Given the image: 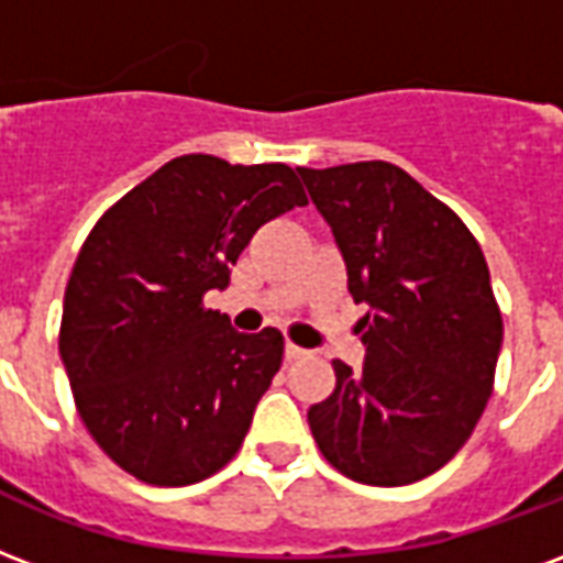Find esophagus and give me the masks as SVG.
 Masks as SVG:
<instances>
[{"label":"esophagus","instance_id":"1","mask_svg":"<svg viewBox=\"0 0 563 563\" xmlns=\"http://www.w3.org/2000/svg\"><path fill=\"white\" fill-rule=\"evenodd\" d=\"M307 355V349H301V345L295 343H286V361H298V357Z\"/></svg>","mask_w":563,"mask_h":563}]
</instances>
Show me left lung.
<instances>
[{
    "label": "left lung",
    "instance_id": "1",
    "mask_svg": "<svg viewBox=\"0 0 563 563\" xmlns=\"http://www.w3.org/2000/svg\"><path fill=\"white\" fill-rule=\"evenodd\" d=\"M298 176L345 260L361 369L334 361V394L307 411L319 451L369 486L439 472L477 427L501 352V310L468 227L415 178L387 164Z\"/></svg>",
    "mask_w": 563,
    "mask_h": 563
}]
</instances>
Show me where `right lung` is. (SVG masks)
<instances>
[{
	"mask_svg": "<svg viewBox=\"0 0 563 563\" xmlns=\"http://www.w3.org/2000/svg\"><path fill=\"white\" fill-rule=\"evenodd\" d=\"M307 206L286 164L185 154L95 223L70 271L59 355L98 448L152 486L220 472L280 369L283 334H239L202 298L227 289L256 229Z\"/></svg>",
	"mask_w": 563,
	"mask_h": 563,
	"instance_id": "1",
	"label": "right lung"
}]
</instances>
